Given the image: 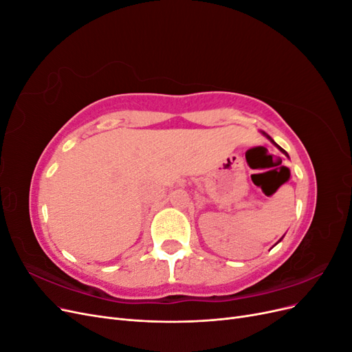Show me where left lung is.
I'll return each instance as SVG.
<instances>
[{
    "instance_id": "1",
    "label": "left lung",
    "mask_w": 352,
    "mask_h": 352,
    "mask_svg": "<svg viewBox=\"0 0 352 352\" xmlns=\"http://www.w3.org/2000/svg\"><path fill=\"white\" fill-rule=\"evenodd\" d=\"M261 133H263V135H264V136H265V138H267V140H269V141H270V142H272V144H273V145H274V146H276V148H278V150H279V151H280V153H283V154H285V155H286V157H287V158H289V155H287V153H286V151H285V150H283V148H280V146H279V145H278V144H276V142H274V141H273V140H272V138H270V136H269V135H267V133H265V132H263V131H261ZM282 239H283V236H282V238H280V239H279V241H278V242H276V243H274V245H278V243H279V242H280V241H282Z\"/></svg>"
}]
</instances>
